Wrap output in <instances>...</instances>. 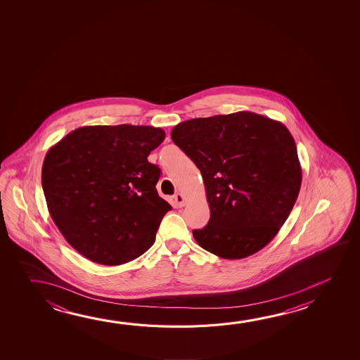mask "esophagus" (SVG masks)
I'll use <instances>...</instances> for the list:
<instances>
[{"instance_id":"obj_1","label":"esophagus","mask_w":360,"mask_h":360,"mask_svg":"<svg viewBox=\"0 0 360 360\" xmlns=\"http://www.w3.org/2000/svg\"><path fill=\"white\" fill-rule=\"evenodd\" d=\"M174 200H176L178 207L186 206V198H184V195H181V193H177V195H174Z\"/></svg>"}]
</instances>
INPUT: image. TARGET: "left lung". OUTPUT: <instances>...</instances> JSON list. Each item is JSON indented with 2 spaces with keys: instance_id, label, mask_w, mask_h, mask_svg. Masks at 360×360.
I'll use <instances>...</instances> for the list:
<instances>
[{
  "instance_id": "left-lung-1",
  "label": "left lung",
  "mask_w": 360,
  "mask_h": 360,
  "mask_svg": "<svg viewBox=\"0 0 360 360\" xmlns=\"http://www.w3.org/2000/svg\"><path fill=\"white\" fill-rule=\"evenodd\" d=\"M172 141L202 173L211 217L193 231L200 248L238 259L265 248L301 187L296 144L283 123L237 112L177 124Z\"/></svg>"
}]
</instances>
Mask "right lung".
<instances>
[{
	"mask_svg": "<svg viewBox=\"0 0 360 360\" xmlns=\"http://www.w3.org/2000/svg\"><path fill=\"white\" fill-rule=\"evenodd\" d=\"M165 138L148 125H89L49 149L41 171L49 212L84 257L122 265L153 245L172 207L158 195L160 169L148 155Z\"/></svg>",
	"mask_w": 360,
	"mask_h": 360,
	"instance_id": "add662e5",
	"label": "right lung"
}]
</instances>
